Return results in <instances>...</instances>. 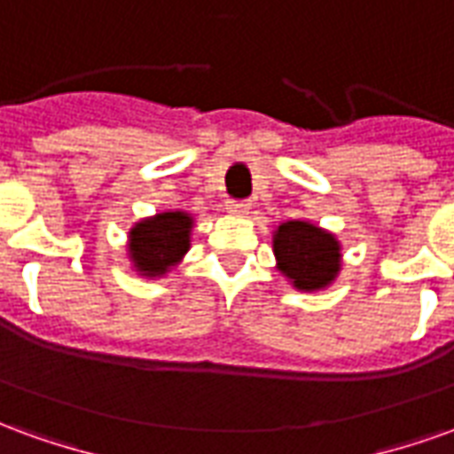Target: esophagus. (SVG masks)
Wrapping results in <instances>:
<instances>
[{"instance_id": "1", "label": "esophagus", "mask_w": 454, "mask_h": 454, "mask_svg": "<svg viewBox=\"0 0 454 454\" xmlns=\"http://www.w3.org/2000/svg\"><path fill=\"white\" fill-rule=\"evenodd\" d=\"M226 207L231 214H240V216H246V214H250L253 204H250V201H228Z\"/></svg>"}]
</instances>
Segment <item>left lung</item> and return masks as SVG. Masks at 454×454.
<instances>
[{
  "mask_svg": "<svg viewBox=\"0 0 454 454\" xmlns=\"http://www.w3.org/2000/svg\"><path fill=\"white\" fill-rule=\"evenodd\" d=\"M277 267L296 289H324L340 270V246L333 233L309 221H286L275 233Z\"/></svg>",
  "mask_w": 454,
  "mask_h": 454,
  "instance_id": "1",
  "label": "left lung"
}]
</instances>
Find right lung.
I'll return each mask as SVG.
<instances>
[{
  "instance_id": "1",
  "label": "right lung",
  "mask_w": 454,
  "mask_h": 454,
  "mask_svg": "<svg viewBox=\"0 0 454 454\" xmlns=\"http://www.w3.org/2000/svg\"><path fill=\"white\" fill-rule=\"evenodd\" d=\"M192 216L184 211H165L140 221L130 231L129 253L140 275L160 277L177 265L189 250Z\"/></svg>"
}]
</instances>
